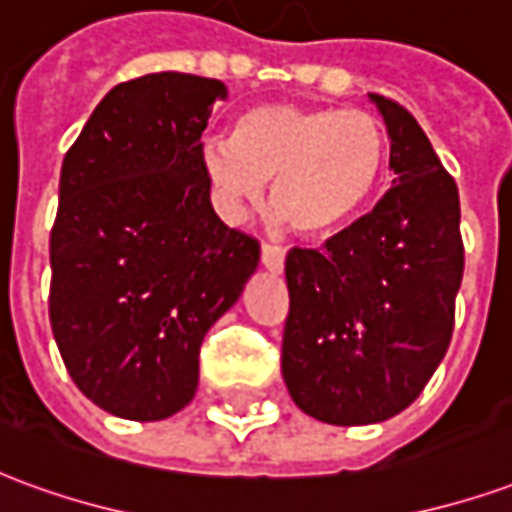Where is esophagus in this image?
<instances>
[{
	"label": "esophagus",
	"instance_id": "obj_1",
	"mask_svg": "<svg viewBox=\"0 0 512 512\" xmlns=\"http://www.w3.org/2000/svg\"><path fill=\"white\" fill-rule=\"evenodd\" d=\"M260 260H263V266H266L268 271L279 274V271L285 268V249L274 244H263V249H260Z\"/></svg>",
	"mask_w": 512,
	"mask_h": 512
}]
</instances>
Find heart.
<instances>
[{"mask_svg": "<svg viewBox=\"0 0 512 512\" xmlns=\"http://www.w3.org/2000/svg\"><path fill=\"white\" fill-rule=\"evenodd\" d=\"M389 139L362 109L263 104L238 117L233 139H208L202 172L230 222L271 189L274 216L299 235H326L354 219L381 186Z\"/></svg>", "mask_w": 512, "mask_h": 512, "instance_id": "obj_1", "label": "heart"}]
</instances>
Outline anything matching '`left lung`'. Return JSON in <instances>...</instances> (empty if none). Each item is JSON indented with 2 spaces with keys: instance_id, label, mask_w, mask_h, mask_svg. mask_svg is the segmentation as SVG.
Returning a JSON list of instances; mask_svg holds the SVG:
<instances>
[{
  "instance_id": "1",
  "label": "left lung",
  "mask_w": 512,
  "mask_h": 512,
  "mask_svg": "<svg viewBox=\"0 0 512 512\" xmlns=\"http://www.w3.org/2000/svg\"><path fill=\"white\" fill-rule=\"evenodd\" d=\"M389 134L392 189L323 249L285 260L282 376L329 425H373L408 408L447 354L463 277L458 186L403 106L370 95Z\"/></svg>"
}]
</instances>
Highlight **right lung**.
I'll use <instances>...</instances> for the list:
<instances>
[{
  "label": "right lung",
  "mask_w": 512,
  "mask_h": 512,
  "mask_svg": "<svg viewBox=\"0 0 512 512\" xmlns=\"http://www.w3.org/2000/svg\"><path fill=\"white\" fill-rule=\"evenodd\" d=\"M219 79L147 73L112 87L65 153L51 227V332L109 414L189 406L200 345L255 274L260 244L216 216L202 131Z\"/></svg>",
  "instance_id": "add662e5"
}]
</instances>
